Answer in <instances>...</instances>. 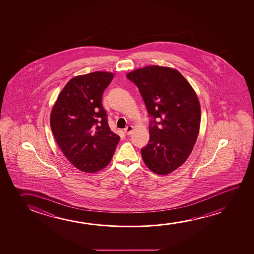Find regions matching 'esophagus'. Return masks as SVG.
Listing matches in <instances>:
<instances>
[{"label": "esophagus", "mask_w": 254, "mask_h": 254, "mask_svg": "<svg viewBox=\"0 0 254 254\" xmlns=\"http://www.w3.org/2000/svg\"><path fill=\"white\" fill-rule=\"evenodd\" d=\"M132 130H133V127H132V126H128V127H127V128L125 129L126 134L130 135V134L132 132Z\"/></svg>", "instance_id": "esophagus-1"}]
</instances>
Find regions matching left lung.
<instances>
[{
  "label": "left lung",
  "instance_id": "8db88e82",
  "mask_svg": "<svg viewBox=\"0 0 254 254\" xmlns=\"http://www.w3.org/2000/svg\"><path fill=\"white\" fill-rule=\"evenodd\" d=\"M127 77L139 88L153 118L149 142L141 149L143 160L154 174H169L188 160L198 138V96L187 79L169 66H144Z\"/></svg>",
  "mask_w": 254,
  "mask_h": 254
}]
</instances>
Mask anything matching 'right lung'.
Returning a JSON list of instances; mask_svg holds the SVG:
<instances>
[{"label": "right lung", "instance_id": "1", "mask_svg": "<svg viewBox=\"0 0 254 254\" xmlns=\"http://www.w3.org/2000/svg\"><path fill=\"white\" fill-rule=\"evenodd\" d=\"M114 78L105 71L73 77L51 110L50 127L63 154L77 169L93 174L110 163L120 136L112 132L102 94Z\"/></svg>", "mask_w": 254, "mask_h": 254}]
</instances>
